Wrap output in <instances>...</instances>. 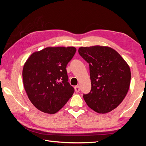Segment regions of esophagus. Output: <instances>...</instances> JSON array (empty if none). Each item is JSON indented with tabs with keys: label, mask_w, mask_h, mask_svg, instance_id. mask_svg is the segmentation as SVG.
I'll list each match as a JSON object with an SVG mask.
<instances>
[{
	"label": "esophagus",
	"mask_w": 146,
	"mask_h": 146,
	"mask_svg": "<svg viewBox=\"0 0 146 146\" xmlns=\"http://www.w3.org/2000/svg\"><path fill=\"white\" fill-rule=\"evenodd\" d=\"M74 88H75V91H76V92H79V91H80V86H79L78 85V86H76L74 87Z\"/></svg>",
	"instance_id": "34e87169"
}]
</instances>
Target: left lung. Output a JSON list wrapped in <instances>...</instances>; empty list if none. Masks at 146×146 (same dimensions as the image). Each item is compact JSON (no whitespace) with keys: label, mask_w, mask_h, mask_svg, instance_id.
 <instances>
[{"label":"left lung","mask_w":146,"mask_h":146,"mask_svg":"<svg viewBox=\"0 0 146 146\" xmlns=\"http://www.w3.org/2000/svg\"><path fill=\"white\" fill-rule=\"evenodd\" d=\"M78 53L90 66L91 90L83 94L85 102L98 113L112 111L122 102L129 91V66L109 47H81Z\"/></svg>","instance_id":"obj_1"}]
</instances>
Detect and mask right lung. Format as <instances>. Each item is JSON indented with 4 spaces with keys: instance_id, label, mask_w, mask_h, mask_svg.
Segmentation results:
<instances>
[{
    "instance_id": "obj_1",
    "label": "right lung",
    "mask_w": 146,
    "mask_h": 146,
    "mask_svg": "<svg viewBox=\"0 0 146 146\" xmlns=\"http://www.w3.org/2000/svg\"><path fill=\"white\" fill-rule=\"evenodd\" d=\"M76 52L74 47H46L33 53L25 63V90L31 102L42 112L58 111L74 94L66 68Z\"/></svg>"
}]
</instances>
